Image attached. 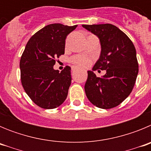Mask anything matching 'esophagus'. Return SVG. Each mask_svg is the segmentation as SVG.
Instances as JSON below:
<instances>
[{"label": "esophagus", "mask_w": 151, "mask_h": 151, "mask_svg": "<svg viewBox=\"0 0 151 151\" xmlns=\"http://www.w3.org/2000/svg\"><path fill=\"white\" fill-rule=\"evenodd\" d=\"M76 71H77V69H75V68H73V69H72V73H73V74L75 73V72H76Z\"/></svg>", "instance_id": "1"}]
</instances>
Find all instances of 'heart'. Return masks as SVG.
<instances>
[{"instance_id": "obj_1", "label": "heart", "mask_w": 151, "mask_h": 151, "mask_svg": "<svg viewBox=\"0 0 151 151\" xmlns=\"http://www.w3.org/2000/svg\"><path fill=\"white\" fill-rule=\"evenodd\" d=\"M71 63L77 67H87L90 64V60L82 57H74L71 59Z\"/></svg>"}]
</instances>
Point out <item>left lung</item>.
Instances as JSON below:
<instances>
[{
	"label": "left lung",
	"instance_id": "left-lung-1",
	"mask_svg": "<svg viewBox=\"0 0 151 151\" xmlns=\"http://www.w3.org/2000/svg\"><path fill=\"white\" fill-rule=\"evenodd\" d=\"M97 35L101 46V56L92 71H88L85 94L92 104L101 109L118 106L131 94L138 73L136 50L125 33L112 24L82 25ZM106 70L103 77L93 71Z\"/></svg>",
	"mask_w": 151,
	"mask_h": 151
}]
</instances>
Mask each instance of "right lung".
<instances>
[{
    "mask_svg": "<svg viewBox=\"0 0 151 151\" xmlns=\"http://www.w3.org/2000/svg\"><path fill=\"white\" fill-rule=\"evenodd\" d=\"M73 26L54 23L31 37L19 63L21 82L31 100L44 109H54L66 99L71 85V68L59 73L54 69L56 59L64 54L66 36Z\"/></svg>",
    "mask_w": 151,
    "mask_h": 151,
    "instance_id": "add662e5",
    "label": "right lung"
}]
</instances>
